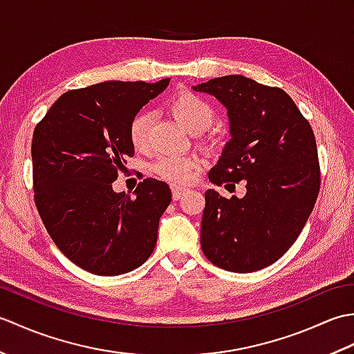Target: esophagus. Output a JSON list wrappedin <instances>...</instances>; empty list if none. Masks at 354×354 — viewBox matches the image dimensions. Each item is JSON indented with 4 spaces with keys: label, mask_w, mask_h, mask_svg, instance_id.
Instances as JSON below:
<instances>
[{
    "label": "esophagus",
    "mask_w": 354,
    "mask_h": 354,
    "mask_svg": "<svg viewBox=\"0 0 354 354\" xmlns=\"http://www.w3.org/2000/svg\"><path fill=\"white\" fill-rule=\"evenodd\" d=\"M185 192L184 187H178V185H171V196H173V201H178L181 199L183 193Z\"/></svg>",
    "instance_id": "34e87169"
}]
</instances>
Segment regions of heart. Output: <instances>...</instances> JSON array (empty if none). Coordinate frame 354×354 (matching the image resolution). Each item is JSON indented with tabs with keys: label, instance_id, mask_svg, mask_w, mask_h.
Returning a JSON list of instances; mask_svg holds the SVG:
<instances>
[{
	"label": "heart",
	"instance_id": "obj_1",
	"mask_svg": "<svg viewBox=\"0 0 354 354\" xmlns=\"http://www.w3.org/2000/svg\"><path fill=\"white\" fill-rule=\"evenodd\" d=\"M169 109L193 133L208 129L214 120V109L212 104L204 97L189 91V89H181L173 95L169 102ZM149 131L150 114L149 112H138L132 118L129 126V138L135 149L145 150L149 146ZM199 167L201 161L198 158L162 155L150 165V170L164 181L181 184L189 181Z\"/></svg>",
	"mask_w": 354,
	"mask_h": 354
}]
</instances>
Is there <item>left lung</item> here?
I'll return each mask as SVG.
<instances>
[{
	"mask_svg": "<svg viewBox=\"0 0 354 354\" xmlns=\"http://www.w3.org/2000/svg\"><path fill=\"white\" fill-rule=\"evenodd\" d=\"M193 89L214 95L230 117L231 140L209 181L246 183L242 199L205 192L202 251L230 272H254L283 257L309 219L321 185L317 141L280 88L232 74Z\"/></svg>",
	"mask_w": 354,
	"mask_h": 354,
	"instance_id": "obj_1",
	"label": "left lung"
}]
</instances>
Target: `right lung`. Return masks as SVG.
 Listing matches in <instances>:
<instances>
[{"label":"right lung","instance_id":"add662e5","mask_svg":"<svg viewBox=\"0 0 354 354\" xmlns=\"http://www.w3.org/2000/svg\"><path fill=\"white\" fill-rule=\"evenodd\" d=\"M109 80L71 89L53 103L32 140L35 204L53 242L95 275L131 272L153 252L169 185L147 178L135 198L112 183L133 156L132 118L167 88Z\"/></svg>","mask_w":354,"mask_h":354}]
</instances>
